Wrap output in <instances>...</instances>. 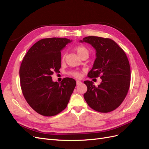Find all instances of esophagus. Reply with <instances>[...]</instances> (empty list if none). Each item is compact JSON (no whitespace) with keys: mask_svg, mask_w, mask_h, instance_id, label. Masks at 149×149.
<instances>
[{"mask_svg":"<svg viewBox=\"0 0 149 149\" xmlns=\"http://www.w3.org/2000/svg\"><path fill=\"white\" fill-rule=\"evenodd\" d=\"M81 83V81H80V80H77L76 81V84H77V85H80Z\"/></svg>","mask_w":149,"mask_h":149,"instance_id":"34e87169","label":"esophagus"}]
</instances>
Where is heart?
I'll use <instances>...</instances> for the list:
<instances>
[{
    "instance_id": "obj_1",
    "label": "heart",
    "mask_w": 149,
    "mask_h": 149,
    "mask_svg": "<svg viewBox=\"0 0 149 149\" xmlns=\"http://www.w3.org/2000/svg\"><path fill=\"white\" fill-rule=\"evenodd\" d=\"M75 51L77 52V54L81 57H82L84 55H88L89 54V50L88 49L87 47H86L84 46H78L75 47ZM64 56L62 57V60H64ZM71 75H72L75 77H79L80 74L78 72H72L70 73Z\"/></svg>"
}]
</instances>
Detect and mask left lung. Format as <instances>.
<instances>
[{
  "label": "left lung",
  "mask_w": 149,
  "mask_h": 149,
  "mask_svg": "<svg viewBox=\"0 0 149 149\" xmlns=\"http://www.w3.org/2000/svg\"><path fill=\"white\" fill-rule=\"evenodd\" d=\"M80 42H87L96 49V59L88 74L90 79L100 77L95 86L86 80L87 91L84 97L88 106L100 113L111 112L120 106L130 87L131 69L127 57L117 43L109 38L87 36Z\"/></svg>",
  "instance_id": "8db88e82"
}]
</instances>
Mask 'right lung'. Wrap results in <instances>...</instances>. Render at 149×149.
<instances>
[{
  "label": "right lung",
  "instance_id": "1",
  "mask_svg": "<svg viewBox=\"0 0 149 149\" xmlns=\"http://www.w3.org/2000/svg\"><path fill=\"white\" fill-rule=\"evenodd\" d=\"M72 41L67 38H45L28 50L20 65V80L23 95L28 104L41 115L52 116L68 106L76 81L64 78L60 84L51 75L61 67V51Z\"/></svg>",
  "mask_w": 149,
  "mask_h": 149
}]
</instances>
